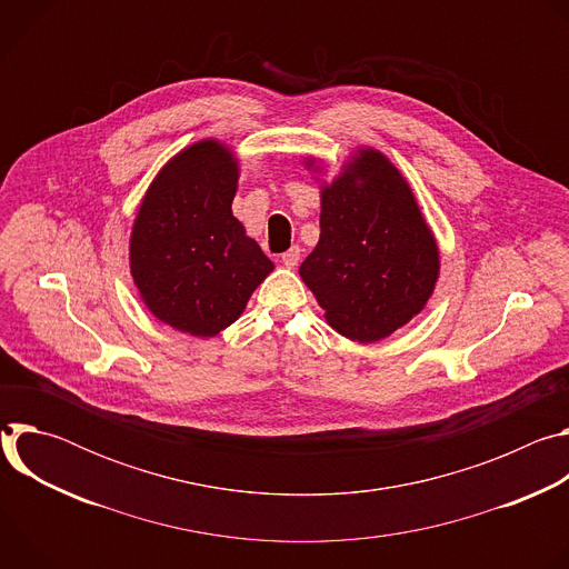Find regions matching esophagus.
<instances>
[{
  "label": "esophagus",
  "mask_w": 569,
  "mask_h": 569,
  "mask_svg": "<svg viewBox=\"0 0 569 569\" xmlns=\"http://www.w3.org/2000/svg\"><path fill=\"white\" fill-rule=\"evenodd\" d=\"M299 257H301V250H299L297 246H292V248L281 257V261H283L286 268H295V266L299 263Z\"/></svg>",
  "instance_id": "esophagus-1"
}]
</instances>
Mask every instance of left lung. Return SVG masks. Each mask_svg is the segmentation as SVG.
<instances>
[{
  "mask_svg": "<svg viewBox=\"0 0 569 569\" xmlns=\"http://www.w3.org/2000/svg\"><path fill=\"white\" fill-rule=\"evenodd\" d=\"M319 227L299 274L338 333L378 342L423 310L439 277L437 240L382 152L360 150L321 189Z\"/></svg>",
  "mask_w": 569,
  "mask_h": 569,
  "instance_id": "obj_1",
  "label": "left lung"
}]
</instances>
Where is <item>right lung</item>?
I'll list each match as a JSON object with an SVG mask.
<instances>
[{
    "label": "right lung",
    "instance_id": "right-lung-1",
    "mask_svg": "<svg viewBox=\"0 0 569 569\" xmlns=\"http://www.w3.org/2000/svg\"><path fill=\"white\" fill-rule=\"evenodd\" d=\"M238 167L207 139L176 154L150 184L130 236V272L169 327L213 338L246 310L272 261L233 213Z\"/></svg>",
    "mask_w": 569,
    "mask_h": 569
}]
</instances>
